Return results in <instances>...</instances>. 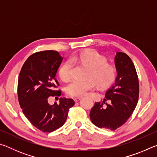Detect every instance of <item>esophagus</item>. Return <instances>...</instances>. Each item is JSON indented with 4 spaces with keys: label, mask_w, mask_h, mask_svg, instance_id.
<instances>
[{
    "label": "esophagus",
    "mask_w": 157,
    "mask_h": 157,
    "mask_svg": "<svg viewBox=\"0 0 157 157\" xmlns=\"http://www.w3.org/2000/svg\"><path fill=\"white\" fill-rule=\"evenodd\" d=\"M80 99H81L80 97H77V98H74V101H75V102H78L79 100H80Z\"/></svg>",
    "instance_id": "esophagus-1"
}]
</instances>
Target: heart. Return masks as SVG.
<instances>
[{"label": "heart", "mask_w": 157, "mask_h": 157, "mask_svg": "<svg viewBox=\"0 0 157 157\" xmlns=\"http://www.w3.org/2000/svg\"><path fill=\"white\" fill-rule=\"evenodd\" d=\"M73 62H79L89 68V77L92 78L101 88L107 87L114 80L116 70L113 66L107 63V59L95 50H86L74 54L71 58ZM68 60L61 66L59 76L63 80H67L71 75L72 62ZM92 79L81 80L73 79L66 87V91L72 96H83L89 90L95 87Z\"/></svg>", "instance_id": "b5f03b06"}]
</instances>
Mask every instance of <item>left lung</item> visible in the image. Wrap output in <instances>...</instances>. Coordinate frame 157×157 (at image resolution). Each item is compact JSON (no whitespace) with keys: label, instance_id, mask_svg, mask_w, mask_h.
Listing matches in <instances>:
<instances>
[{"label":"left lung","instance_id":"obj_1","mask_svg":"<svg viewBox=\"0 0 157 157\" xmlns=\"http://www.w3.org/2000/svg\"><path fill=\"white\" fill-rule=\"evenodd\" d=\"M117 75L105 93L103 102H95L90 112L93 123L99 128L115 130L125 123L136 107L139 95L136 68L127 54L116 52L114 57ZM107 100L110 105H103Z\"/></svg>","mask_w":157,"mask_h":157}]
</instances>
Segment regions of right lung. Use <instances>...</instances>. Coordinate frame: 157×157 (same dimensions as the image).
Wrapping results in <instances>:
<instances>
[{"label":"right lung","mask_w":157,"mask_h":157,"mask_svg":"<svg viewBox=\"0 0 157 157\" xmlns=\"http://www.w3.org/2000/svg\"><path fill=\"white\" fill-rule=\"evenodd\" d=\"M63 58L57 51L46 50L32 55L23 65L18 77V98L23 112L33 125L52 132L66 121L73 99L61 98L59 104L50 105L48 98L61 95L56 91V74Z\"/></svg>","instance_id":"add662e5"}]
</instances>
